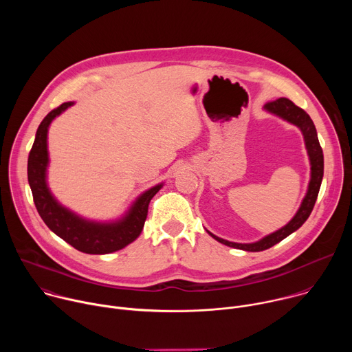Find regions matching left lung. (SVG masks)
<instances>
[{
  "instance_id": "obj_1",
  "label": "left lung",
  "mask_w": 352,
  "mask_h": 352,
  "mask_svg": "<svg viewBox=\"0 0 352 352\" xmlns=\"http://www.w3.org/2000/svg\"><path fill=\"white\" fill-rule=\"evenodd\" d=\"M265 110L287 120L288 122L296 125L300 131H302L304 138H305V144H307V148H308V155H309V159H311L312 177H311L308 193L304 199L302 205H300V208L296 212V214L294 216V219L285 227H283L281 230L265 236L263 239H261L255 243H235V242L221 239V238L209 232L219 242H221L227 246H231V248L249 250V252H259V250L269 249L273 245L283 241L284 238H287L294 231H296L300 226H302L308 220L309 214L314 210V206H315L316 199H318V193H319V189H320V184H322V179H323V150H322L319 139H318L315 124L311 120V117L307 114V111H304L302 109H299L298 106H295L291 102V100H288L285 97H281V98L274 100V102L266 103Z\"/></svg>"
}]
</instances>
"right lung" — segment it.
I'll return each mask as SVG.
<instances>
[{"instance_id": "right-lung-1", "label": "right lung", "mask_w": 352, "mask_h": 352, "mask_svg": "<svg viewBox=\"0 0 352 352\" xmlns=\"http://www.w3.org/2000/svg\"><path fill=\"white\" fill-rule=\"evenodd\" d=\"M72 104V102L63 103L50 111L38 125L28 159V179L36 209L50 230L83 254L106 255L125 248L139 236L147 217L150 200L160 190L162 185L146 190L136 200L126 217L111 224L86 221L58 205L45 184V167L48 163L47 131L50 122Z\"/></svg>"}]
</instances>
